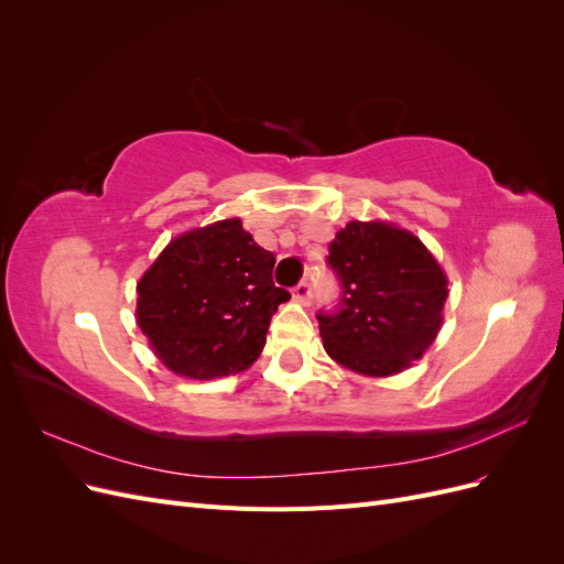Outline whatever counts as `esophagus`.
I'll list each match as a JSON object with an SVG mask.
<instances>
[{
	"label": "esophagus",
	"instance_id": "1",
	"mask_svg": "<svg viewBox=\"0 0 564 564\" xmlns=\"http://www.w3.org/2000/svg\"><path fill=\"white\" fill-rule=\"evenodd\" d=\"M292 296H294L299 303H311L313 289H311L308 282H299V284L292 289Z\"/></svg>",
	"mask_w": 564,
	"mask_h": 564
}]
</instances>
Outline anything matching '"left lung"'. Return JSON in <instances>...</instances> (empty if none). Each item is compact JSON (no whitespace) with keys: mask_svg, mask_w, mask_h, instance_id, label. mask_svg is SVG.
<instances>
[{"mask_svg":"<svg viewBox=\"0 0 564 564\" xmlns=\"http://www.w3.org/2000/svg\"><path fill=\"white\" fill-rule=\"evenodd\" d=\"M327 265L340 284L319 334L338 365L390 377L429 348L442 324L447 278L412 232L386 224H350L336 232Z\"/></svg>","mask_w":564,"mask_h":564,"instance_id":"8db88e82","label":"left lung"}]
</instances>
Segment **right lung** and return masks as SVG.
I'll return each mask as SVG.
<instances>
[{
	"instance_id": "add662e5",
	"label": "right lung",
	"mask_w": 564,
	"mask_h": 564,
	"mask_svg": "<svg viewBox=\"0 0 564 564\" xmlns=\"http://www.w3.org/2000/svg\"><path fill=\"white\" fill-rule=\"evenodd\" d=\"M275 256L240 218L176 237L141 278L139 327L160 360L181 377L245 371L265 346L270 317L292 299L272 282Z\"/></svg>"
}]
</instances>
